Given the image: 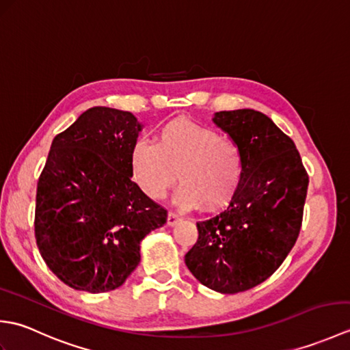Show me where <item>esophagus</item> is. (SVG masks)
<instances>
[{
  "label": "esophagus",
  "instance_id": "1",
  "mask_svg": "<svg viewBox=\"0 0 350 350\" xmlns=\"http://www.w3.org/2000/svg\"><path fill=\"white\" fill-rule=\"evenodd\" d=\"M179 221H180V218L177 217L176 213H173V212H170V213H168V217H167V224H168L170 227H174Z\"/></svg>",
  "mask_w": 350,
  "mask_h": 350
}]
</instances>
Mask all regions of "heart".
I'll return each instance as SVG.
<instances>
[{"mask_svg": "<svg viewBox=\"0 0 350 350\" xmlns=\"http://www.w3.org/2000/svg\"><path fill=\"white\" fill-rule=\"evenodd\" d=\"M133 182L150 198H162L179 174L182 185L174 202L183 209L219 211L239 191L245 174V156L232 138L196 122L179 118L156 133L154 144L144 138L129 150Z\"/></svg>", "mask_w": 350, "mask_h": 350, "instance_id": "b5f03b06", "label": "heart"}]
</instances>
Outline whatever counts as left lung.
I'll return each instance as SVG.
<instances>
[{
    "instance_id": "left-lung-1",
    "label": "left lung",
    "mask_w": 350,
    "mask_h": 350,
    "mask_svg": "<svg viewBox=\"0 0 350 350\" xmlns=\"http://www.w3.org/2000/svg\"><path fill=\"white\" fill-rule=\"evenodd\" d=\"M213 123L241 146L245 174L226 211L197 222L191 273L219 293L256 287L278 269L298 239L308 174L296 146L266 114L219 111Z\"/></svg>"
}]
</instances>
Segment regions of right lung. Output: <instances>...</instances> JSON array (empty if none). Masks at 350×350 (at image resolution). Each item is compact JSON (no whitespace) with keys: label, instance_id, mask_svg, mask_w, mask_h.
<instances>
[{"label":"right lung","instance_id":"add662e5","mask_svg":"<svg viewBox=\"0 0 350 350\" xmlns=\"http://www.w3.org/2000/svg\"><path fill=\"white\" fill-rule=\"evenodd\" d=\"M141 129L129 111L93 107L52 141L37 183L36 241L72 288L120 287L139 263L141 241L167 222V211L131 180Z\"/></svg>","mask_w":350,"mask_h":350}]
</instances>
